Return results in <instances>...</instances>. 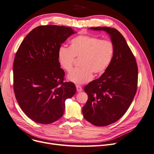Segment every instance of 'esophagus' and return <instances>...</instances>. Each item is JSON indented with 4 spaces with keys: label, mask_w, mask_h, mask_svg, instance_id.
Masks as SVG:
<instances>
[{
    "label": "esophagus",
    "mask_w": 154,
    "mask_h": 154,
    "mask_svg": "<svg viewBox=\"0 0 154 154\" xmlns=\"http://www.w3.org/2000/svg\"><path fill=\"white\" fill-rule=\"evenodd\" d=\"M76 90H77V91H78V92H80V91H83L82 87H81V86H80V85H76Z\"/></svg>",
    "instance_id": "1"
}]
</instances>
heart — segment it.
<instances>
[{"mask_svg": "<svg viewBox=\"0 0 154 154\" xmlns=\"http://www.w3.org/2000/svg\"><path fill=\"white\" fill-rule=\"evenodd\" d=\"M114 56L112 41L90 35H79L72 38L69 47H61L58 60L63 68L69 72L75 61L79 59L80 67L74 69L67 76L69 81L82 84L90 82L93 73L100 75L106 71Z\"/></svg>", "mask_w": 154, "mask_h": 154, "instance_id": "obj_1", "label": "heart"}]
</instances>
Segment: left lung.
Segmentation results:
<instances>
[{
    "label": "left lung",
    "mask_w": 154,
    "mask_h": 154,
    "mask_svg": "<svg viewBox=\"0 0 154 154\" xmlns=\"http://www.w3.org/2000/svg\"><path fill=\"white\" fill-rule=\"evenodd\" d=\"M90 29L105 31L114 45L113 59L105 72L84 88L88 96L82 109L84 118L95 126H104L118 121L130 107L137 90L138 66L118 30L109 27Z\"/></svg>",
    "instance_id": "8db88e82"
}]
</instances>
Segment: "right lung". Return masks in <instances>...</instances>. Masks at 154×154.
Returning <instances> with one entry per match:
<instances>
[{
	"label": "right lung",
	"mask_w": 154,
	"mask_h": 154,
	"mask_svg": "<svg viewBox=\"0 0 154 154\" xmlns=\"http://www.w3.org/2000/svg\"><path fill=\"white\" fill-rule=\"evenodd\" d=\"M75 33L71 27L39 26L26 36L18 48L13 64L16 100L29 118L51 124L63 116L64 102L75 94L72 82H65L58 60L61 45Z\"/></svg>",
	"instance_id": "right-lung-1"
}]
</instances>
